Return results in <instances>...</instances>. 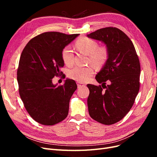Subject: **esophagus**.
<instances>
[{
	"instance_id": "obj_1",
	"label": "esophagus",
	"mask_w": 157,
	"mask_h": 157,
	"mask_svg": "<svg viewBox=\"0 0 157 157\" xmlns=\"http://www.w3.org/2000/svg\"><path fill=\"white\" fill-rule=\"evenodd\" d=\"M77 86H78V88L83 87V86H86V85H85L84 84H83V83H80V82H77Z\"/></svg>"
}]
</instances>
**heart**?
Returning a JSON list of instances; mask_svg holds the SVG:
<instances>
[{
  "mask_svg": "<svg viewBox=\"0 0 157 157\" xmlns=\"http://www.w3.org/2000/svg\"><path fill=\"white\" fill-rule=\"evenodd\" d=\"M77 49L88 56L90 63L97 67H100L106 63L109 53L106 47H98V43L94 40L82 38L76 42ZM61 57L64 63L71 66L74 63V54L70 46H66L61 52ZM94 74V69L90 66H77L69 71V77L79 82H86Z\"/></svg>",
  "mask_w": 157,
  "mask_h": 157,
  "instance_id": "1",
  "label": "heart"
}]
</instances>
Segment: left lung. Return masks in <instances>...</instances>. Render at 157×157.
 Here are the masks:
<instances>
[{"label":"left lung","instance_id":"left-lung-1","mask_svg":"<svg viewBox=\"0 0 157 157\" xmlns=\"http://www.w3.org/2000/svg\"><path fill=\"white\" fill-rule=\"evenodd\" d=\"M87 36L105 44L109 57L96 75L101 86L87 84L89 115L103 124H115L130 111L140 90V63L134 46L116 27L98 29ZM105 82L109 84L106 86Z\"/></svg>","mask_w":157,"mask_h":157}]
</instances>
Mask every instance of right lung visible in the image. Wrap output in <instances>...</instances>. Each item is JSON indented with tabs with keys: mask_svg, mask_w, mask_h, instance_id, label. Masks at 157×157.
Instances as JSON below:
<instances>
[{
	"mask_svg": "<svg viewBox=\"0 0 157 157\" xmlns=\"http://www.w3.org/2000/svg\"><path fill=\"white\" fill-rule=\"evenodd\" d=\"M78 35L42 33L29 40L21 54L17 72L19 92L28 113L41 124H56L68 115L77 84L67 78L63 85L57 86L52 78L63 74L61 52Z\"/></svg>",
	"mask_w": 157,
	"mask_h": 157,
	"instance_id": "1",
	"label": "right lung"
}]
</instances>
